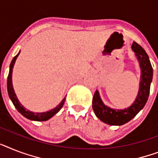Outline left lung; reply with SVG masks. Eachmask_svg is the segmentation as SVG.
Returning a JSON list of instances; mask_svg holds the SVG:
<instances>
[{"instance_id": "1", "label": "left lung", "mask_w": 158, "mask_h": 158, "mask_svg": "<svg viewBox=\"0 0 158 158\" xmlns=\"http://www.w3.org/2000/svg\"><path fill=\"white\" fill-rule=\"evenodd\" d=\"M131 49L135 52L140 68V82L137 97L129 107L123 110L110 108L104 104L99 92L96 91L92 99V109L96 116L105 123L121 126L127 123L144 107L149 95L150 85L152 80V67L148 54L141 46L133 42Z\"/></svg>"}]
</instances>
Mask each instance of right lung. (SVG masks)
Here are the masks:
<instances>
[{
    "label": "right lung",
    "instance_id": "add662e5",
    "mask_svg": "<svg viewBox=\"0 0 158 158\" xmlns=\"http://www.w3.org/2000/svg\"><path fill=\"white\" fill-rule=\"evenodd\" d=\"M19 53H20V51H19V53L13 58L12 61H11V63H10V72H9L8 79H7V90H8L9 97H10V100H11V101H12L13 104H14V106H15V108L17 109V110H18L23 116H24L25 118H27L30 119V120H32V121H47V120H48L49 118H51L52 116H54L57 113L59 112V110L62 108V106H63L64 103H65L66 97H64V99L61 101V103L59 104L57 107H55L54 109H52V110H48V111H46V112L34 113L32 112V111H30V110H27V109L19 102V99H18V97H17L16 94H15V90H14L12 83L13 68H14L15 61H16L17 57H18V56L19 55Z\"/></svg>",
    "mask_w": 158,
    "mask_h": 158
}]
</instances>
